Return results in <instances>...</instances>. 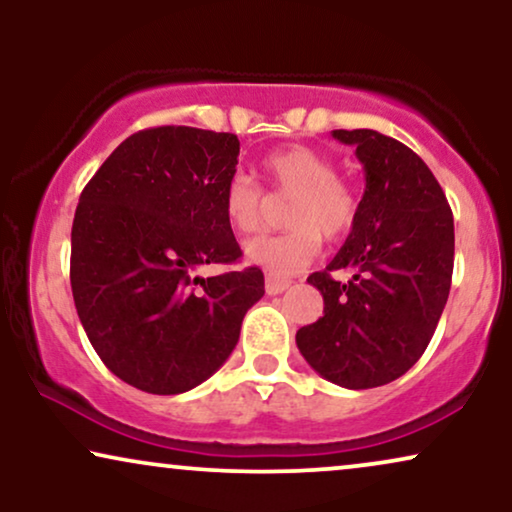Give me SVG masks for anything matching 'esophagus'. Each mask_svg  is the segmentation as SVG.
I'll use <instances>...</instances> for the list:
<instances>
[{
  "label": "esophagus",
  "instance_id": "1",
  "mask_svg": "<svg viewBox=\"0 0 512 512\" xmlns=\"http://www.w3.org/2000/svg\"><path fill=\"white\" fill-rule=\"evenodd\" d=\"M291 286V279L277 277V275H265V293L268 296H277V293H284Z\"/></svg>",
  "mask_w": 512,
  "mask_h": 512
}]
</instances>
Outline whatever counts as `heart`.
Segmentation results:
<instances>
[{
	"mask_svg": "<svg viewBox=\"0 0 512 512\" xmlns=\"http://www.w3.org/2000/svg\"><path fill=\"white\" fill-rule=\"evenodd\" d=\"M261 172L270 198H291L284 214L291 228L249 242L244 249L249 263L277 277L293 275L317 258L321 235L335 242L352 233L359 195L338 177L335 163L324 153L303 144L284 146L261 160ZM221 212L237 235L249 237L265 226L270 200L249 177L235 174L223 188Z\"/></svg>",
	"mask_w": 512,
	"mask_h": 512,
	"instance_id": "1",
	"label": "heart"
}]
</instances>
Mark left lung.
<instances>
[{"mask_svg":"<svg viewBox=\"0 0 512 512\" xmlns=\"http://www.w3.org/2000/svg\"><path fill=\"white\" fill-rule=\"evenodd\" d=\"M333 137L356 146L366 191L338 256L307 277L324 296V317L300 328L296 342L328 382L373 389L408 373L429 347L450 296L454 221L438 179L398 139L375 130ZM335 269L353 279L338 283Z\"/></svg>","mask_w":512,"mask_h":512,"instance_id":"left-lung-1","label":"left lung"}]
</instances>
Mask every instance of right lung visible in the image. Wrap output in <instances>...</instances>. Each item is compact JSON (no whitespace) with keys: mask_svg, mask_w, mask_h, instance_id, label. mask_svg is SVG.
<instances>
[{"mask_svg":"<svg viewBox=\"0 0 512 512\" xmlns=\"http://www.w3.org/2000/svg\"><path fill=\"white\" fill-rule=\"evenodd\" d=\"M240 139L188 125L130 135L83 188L72 226L74 305L111 373L146 394L198 387L228 359L263 298L221 212Z\"/></svg>","mask_w":512,"mask_h":512,"instance_id":"obj_1","label":"right lung"}]
</instances>
